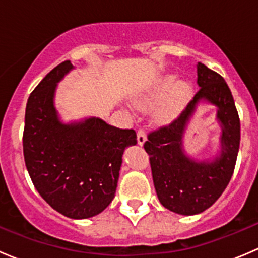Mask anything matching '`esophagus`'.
Returning <instances> with one entry per match:
<instances>
[{
    "label": "esophagus",
    "mask_w": 258,
    "mask_h": 258,
    "mask_svg": "<svg viewBox=\"0 0 258 258\" xmlns=\"http://www.w3.org/2000/svg\"><path fill=\"white\" fill-rule=\"evenodd\" d=\"M146 141V134L145 131L142 128H140L139 131H137V142H139V145H144Z\"/></svg>",
    "instance_id": "34e87169"
}]
</instances>
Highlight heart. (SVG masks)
<instances>
[{"mask_svg":"<svg viewBox=\"0 0 258 258\" xmlns=\"http://www.w3.org/2000/svg\"><path fill=\"white\" fill-rule=\"evenodd\" d=\"M173 88H175V90H173ZM172 90L174 92L171 95L170 100H168V102L166 103V106L161 111V116L162 117L171 116L186 102V100L191 96L192 92V87L188 83H177V77L172 76V75L162 77L147 93H145L140 100H137V105L140 107H148V106L153 105L157 101L165 98Z\"/></svg>","mask_w":258,"mask_h":258,"instance_id":"b5f03b06","label":"heart"}]
</instances>
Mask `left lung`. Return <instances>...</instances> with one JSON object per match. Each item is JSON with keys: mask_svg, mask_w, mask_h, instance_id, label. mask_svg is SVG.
Listing matches in <instances>:
<instances>
[{"mask_svg": "<svg viewBox=\"0 0 258 258\" xmlns=\"http://www.w3.org/2000/svg\"><path fill=\"white\" fill-rule=\"evenodd\" d=\"M197 85L200 90L177 118L151 131L144 145L158 200L167 210L186 216L204 212L217 201L232 177L240 147V117L226 81L199 62ZM200 100L218 107L223 135L220 155L196 163L184 155L181 135Z\"/></svg>", "mask_w": 258, "mask_h": 258, "instance_id": "obj_1", "label": "left lung"}]
</instances>
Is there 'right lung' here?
I'll use <instances>...</instances> for the list:
<instances>
[{
    "label": "right lung",
    "mask_w": 258,
    "mask_h": 258,
    "mask_svg": "<svg viewBox=\"0 0 258 258\" xmlns=\"http://www.w3.org/2000/svg\"><path fill=\"white\" fill-rule=\"evenodd\" d=\"M74 69L54 67L28 97L23 156L33 186L57 212L75 220L102 212L114 197L122 155L136 145L135 130H122L96 117L62 123L53 105L57 83Z\"/></svg>",
    "instance_id": "obj_1"
}]
</instances>
